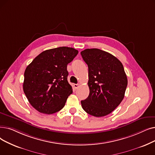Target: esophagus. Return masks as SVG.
<instances>
[{
	"label": "esophagus",
	"mask_w": 155,
	"mask_h": 155,
	"mask_svg": "<svg viewBox=\"0 0 155 155\" xmlns=\"http://www.w3.org/2000/svg\"><path fill=\"white\" fill-rule=\"evenodd\" d=\"M78 87H79V84H74V87H75V89H77Z\"/></svg>",
	"instance_id": "34e87169"
}]
</instances>
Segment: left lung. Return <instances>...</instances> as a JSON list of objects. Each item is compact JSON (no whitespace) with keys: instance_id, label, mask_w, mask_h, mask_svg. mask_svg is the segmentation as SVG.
<instances>
[{"instance_id":"1","label":"left lung","mask_w":155,"mask_h":155,"mask_svg":"<svg viewBox=\"0 0 155 155\" xmlns=\"http://www.w3.org/2000/svg\"><path fill=\"white\" fill-rule=\"evenodd\" d=\"M88 66L89 95L81 101L84 110L101 117L111 113L122 101L127 78L122 63L109 52L87 49L80 52Z\"/></svg>"}]
</instances>
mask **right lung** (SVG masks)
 I'll use <instances>...</instances> for the list:
<instances>
[{"mask_svg": "<svg viewBox=\"0 0 155 155\" xmlns=\"http://www.w3.org/2000/svg\"><path fill=\"white\" fill-rule=\"evenodd\" d=\"M78 53L68 47L46 50L26 67L23 91L30 104L40 113L50 115L64 106L73 92L67 80V65Z\"/></svg>", "mask_w": 155, "mask_h": 155, "instance_id": "1", "label": "right lung"}]
</instances>
